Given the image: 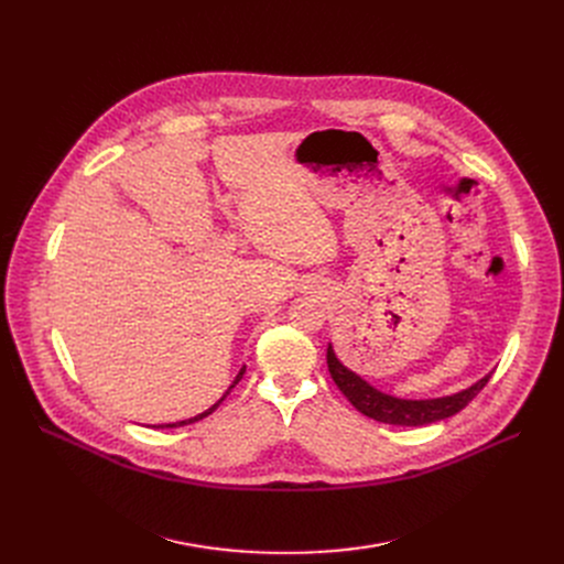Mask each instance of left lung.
<instances>
[{
	"label": "left lung",
	"mask_w": 564,
	"mask_h": 564,
	"mask_svg": "<svg viewBox=\"0 0 564 564\" xmlns=\"http://www.w3.org/2000/svg\"><path fill=\"white\" fill-rule=\"evenodd\" d=\"M327 366L332 372V379L336 381V387L343 391V395L357 406L364 416L379 421V423H389V425H402V427H421L430 423L446 421L455 416L457 411H462L473 398H476L491 377L487 372L482 379L476 383H470L468 389L453 393V395H443V398H427V400H406V398H395L375 389L372 383H368L364 377H359L343 361L338 359V354L334 345L329 343L327 347Z\"/></svg>",
	"instance_id": "1"
}]
</instances>
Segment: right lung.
<instances>
[{"label":"right lung","instance_id":"right-lung-1","mask_svg":"<svg viewBox=\"0 0 564 564\" xmlns=\"http://www.w3.org/2000/svg\"><path fill=\"white\" fill-rule=\"evenodd\" d=\"M245 370H247V366H242V368H240V372H237V377H235V381H232V383H230V387H228V391H226V393H224V395H221V398H219V400H217V402H215V404H213L210 409H205L203 413H198V416H194V419H187V421H177V423H164V425H153V427H160V430H164V427H183V425H189V423H196V421H200V419H205V416H210V413H213V411H215V409H217V406H219V404L224 402V398H226V395L230 393V389L235 387V383L242 379Z\"/></svg>","mask_w":564,"mask_h":564}]
</instances>
